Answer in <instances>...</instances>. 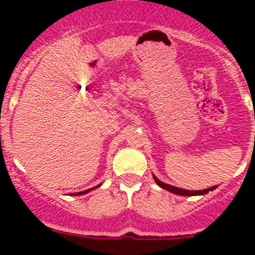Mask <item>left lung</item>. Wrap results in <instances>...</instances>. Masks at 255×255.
Here are the masks:
<instances>
[{
  "label": "left lung",
  "mask_w": 255,
  "mask_h": 255,
  "mask_svg": "<svg viewBox=\"0 0 255 255\" xmlns=\"http://www.w3.org/2000/svg\"><path fill=\"white\" fill-rule=\"evenodd\" d=\"M153 179H154V181L158 184V186H161V188L164 189V190H168V191H171V193H173V194H177V195H185V197L204 195V194H207V193H209V191L215 190V189L217 188V185H216V186H212V188L204 189V190H186V189L176 188V186H172V185H168V184H164V182H162L161 180L157 179L154 175H153Z\"/></svg>",
  "instance_id": "8db88e82"
}]
</instances>
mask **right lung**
<instances>
[{"instance_id":"1","label":"right lung","mask_w":255,"mask_h":255,"mask_svg":"<svg viewBox=\"0 0 255 255\" xmlns=\"http://www.w3.org/2000/svg\"><path fill=\"white\" fill-rule=\"evenodd\" d=\"M102 185V184H100V185H97V186H94V188H91V189H87V190H84V191H79V193H74V194H71V195H83V194H87V193H89V191H92V190H94V189H97V188H100V186Z\"/></svg>"}]
</instances>
